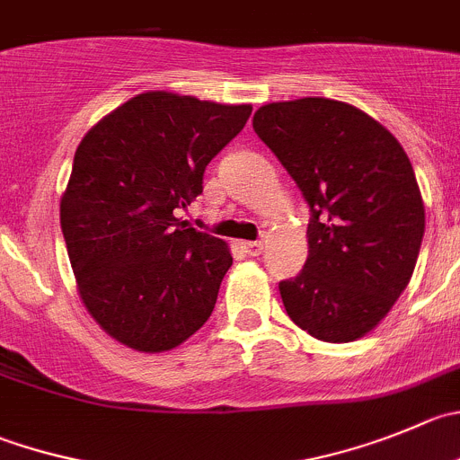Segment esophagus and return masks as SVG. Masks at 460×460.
<instances>
[{
    "label": "esophagus",
    "instance_id": "esophagus-1",
    "mask_svg": "<svg viewBox=\"0 0 460 460\" xmlns=\"http://www.w3.org/2000/svg\"><path fill=\"white\" fill-rule=\"evenodd\" d=\"M242 248H243V251H246L251 257H257L261 251H264V243H261V242H243Z\"/></svg>",
    "mask_w": 460,
    "mask_h": 460
}]
</instances>
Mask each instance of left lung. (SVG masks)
<instances>
[{"label": "left lung", "instance_id": "1", "mask_svg": "<svg viewBox=\"0 0 460 460\" xmlns=\"http://www.w3.org/2000/svg\"><path fill=\"white\" fill-rule=\"evenodd\" d=\"M252 128L309 205V257L279 282L288 318L327 343L361 339L418 261L424 205L409 155L364 111L323 96L261 106Z\"/></svg>", "mask_w": 460, "mask_h": 460}]
</instances>
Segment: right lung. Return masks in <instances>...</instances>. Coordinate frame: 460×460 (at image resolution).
<instances>
[{
  "label": "right lung",
  "mask_w": 460,
  "mask_h": 460,
  "mask_svg": "<svg viewBox=\"0 0 460 460\" xmlns=\"http://www.w3.org/2000/svg\"><path fill=\"white\" fill-rule=\"evenodd\" d=\"M252 106L144 92L87 130L60 199L83 305L115 341L164 352L205 325L233 255L176 217Z\"/></svg>",
  "instance_id": "add662e5"
}]
</instances>
